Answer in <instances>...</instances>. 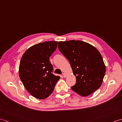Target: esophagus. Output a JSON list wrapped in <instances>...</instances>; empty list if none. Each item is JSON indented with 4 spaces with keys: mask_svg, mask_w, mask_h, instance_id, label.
<instances>
[{
    "mask_svg": "<svg viewBox=\"0 0 122 122\" xmlns=\"http://www.w3.org/2000/svg\"><path fill=\"white\" fill-rule=\"evenodd\" d=\"M62 75H63V77H66V74H64V73H63V74H62Z\"/></svg>",
    "mask_w": 122,
    "mask_h": 122,
    "instance_id": "esophagus-1",
    "label": "esophagus"
}]
</instances>
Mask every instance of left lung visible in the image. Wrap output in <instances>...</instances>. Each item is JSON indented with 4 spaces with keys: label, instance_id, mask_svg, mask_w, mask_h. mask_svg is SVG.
I'll return each mask as SVG.
<instances>
[{
    "label": "left lung",
    "instance_id": "8db88e82",
    "mask_svg": "<svg viewBox=\"0 0 122 122\" xmlns=\"http://www.w3.org/2000/svg\"><path fill=\"white\" fill-rule=\"evenodd\" d=\"M58 49L69 61L76 76L71 89L87 96L99 88L106 73V66L99 51L83 41H59Z\"/></svg>",
    "mask_w": 122,
    "mask_h": 122
}]
</instances>
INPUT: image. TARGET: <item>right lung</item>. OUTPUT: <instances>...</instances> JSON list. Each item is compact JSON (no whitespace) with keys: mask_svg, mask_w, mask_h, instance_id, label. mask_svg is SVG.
I'll return each instance as SVG.
<instances>
[{"mask_svg":"<svg viewBox=\"0 0 122 122\" xmlns=\"http://www.w3.org/2000/svg\"><path fill=\"white\" fill-rule=\"evenodd\" d=\"M58 42L45 41L34 45L24 52L19 66V76L31 95L43 99L52 92L60 76L53 74L50 56Z\"/></svg>","mask_w":122,"mask_h":122,"instance_id":"right-lung-1","label":"right lung"}]
</instances>
